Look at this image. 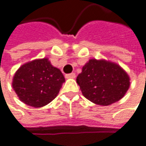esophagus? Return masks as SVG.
Returning <instances> with one entry per match:
<instances>
[{
    "label": "esophagus",
    "instance_id": "34e87169",
    "mask_svg": "<svg viewBox=\"0 0 146 146\" xmlns=\"http://www.w3.org/2000/svg\"><path fill=\"white\" fill-rule=\"evenodd\" d=\"M65 77H66V79H74L76 77V75H75V74H74V72H72V74H66Z\"/></svg>",
    "mask_w": 146,
    "mask_h": 146
}]
</instances>
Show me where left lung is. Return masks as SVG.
I'll return each instance as SVG.
<instances>
[{"mask_svg":"<svg viewBox=\"0 0 146 146\" xmlns=\"http://www.w3.org/2000/svg\"><path fill=\"white\" fill-rule=\"evenodd\" d=\"M76 80L86 98L103 106L121 99L130 86L127 72L118 64L105 60L91 59Z\"/></svg>","mask_w":146,"mask_h":146,"instance_id":"1","label":"left lung"}]
</instances>
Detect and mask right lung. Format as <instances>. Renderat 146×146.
I'll return each instance as SVG.
<instances>
[{
    "mask_svg": "<svg viewBox=\"0 0 146 146\" xmlns=\"http://www.w3.org/2000/svg\"><path fill=\"white\" fill-rule=\"evenodd\" d=\"M64 82L60 70L53 66L48 58H42L22 65L15 72L12 86L20 101L40 108L56 98Z\"/></svg>",
    "mask_w": 146,
    "mask_h": 146,
    "instance_id": "obj_1",
    "label": "right lung"
}]
</instances>
